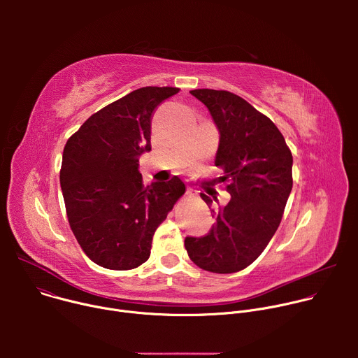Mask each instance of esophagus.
<instances>
[{
  "instance_id": "esophagus-1",
  "label": "esophagus",
  "mask_w": 358,
  "mask_h": 358,
  "mask_svg": "<svg viewBox=\"0 0 358 358\" xmlns=\"http://www.w3.org/2000/svg\"><path fill=\"white\" fill-rule=\"evenodd\" d=\"M185 194H187L188 196H192V195H194V189L188 187V188H187V191H185Z\"/></svg>"
}]
</instances>
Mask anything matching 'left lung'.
Wrapping results in <instances>:
<instances>
[{
	"label": "left lung",
	"mask_w": 358,
	"mask_h": 358,
	"mask_svg": "<svg viewBox=\"0 0 358 358\" xmlns=\"http://www.w3.org/2000/svg\"><path fill=\"white\" fill-rule=\"evenodd\" d=\"M207 106L218 131L215 166L224 170L231 198L210 208L215 224L184 241L189 259L203 271L234 273L249 266L275 235L292 191L293 157L273 122L242 97L214 89L189 92ZM211 207L214 199L201 192Z\"/></svg>",
	"instance_id": "1"
}]
</instances>
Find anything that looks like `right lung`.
I'll return each instance as SVG.
<instances>
[{
  "label": "right lung",
  "mask_w": 358,
  "mask_h": 358,
  "mask_svg": "<svg viewBox=\"0 0 358 358\" xmlns=\"http://www.w3.org/2000/svg\"><path fill=\"white\" fill-rule=\"evenodd\" d=\"M178 90H133L92 115L66 141L59 180L69 225L99 266L127 271L144 264L152 235L185 192L177 176L145 187L138 171V157L151 150L152 112Z\"/></svg>",
  "instance_id": "add662e5"
}]
</instances>
